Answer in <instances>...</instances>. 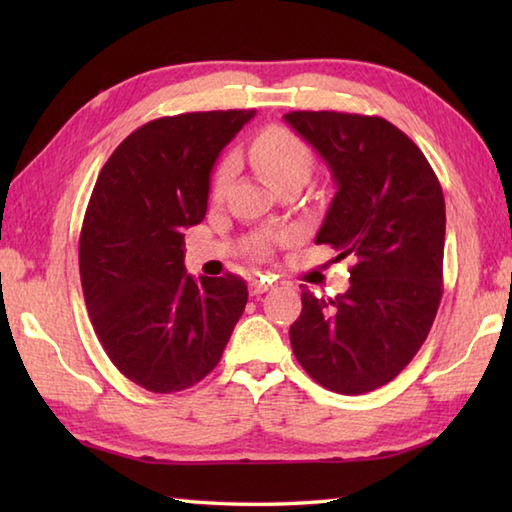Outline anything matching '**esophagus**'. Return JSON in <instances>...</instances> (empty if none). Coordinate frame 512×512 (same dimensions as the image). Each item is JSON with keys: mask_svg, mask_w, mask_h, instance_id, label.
I'll list each match as a JSON object with an SVG mask.
<instances>
[{"mask_svg": "<svg viewBox=\"0 0 512 512\" xmlns=\"http://www.w3.org/2000/svg\"><path fill=\"white\" fill-rule=\"evenodd\" d=\"M270 288H273V284H270L268 279H253L248 284V290H250V295H253V297L264 295V292H268Z\"/></svg>", "mask_w": 512, "mask_h": 512, "instance_id": "1", "label": "esophagus"}]
</instances>
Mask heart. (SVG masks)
<instances>
[{"mask_svg": "<svg viewBox=\"0 0 512 512\" xmlns=\"http://www.w3.org/2000/svg\"><path fill=\"white\" fill-rule=\"evenodd\" d=\"M250 158L266 182L279 187L286 180H306L312 171V149L299 134L286 127H268L250 145ZM233 162L226 160L217 173V189L231 178Z\"/></svg>", "mask_w": 512, "mask_h": 512, "instance_id": "heart-1", "label": "heart"}]
</instances>
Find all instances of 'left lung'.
<instances>
[{"label":"left lung","instance_id":"8db88e82","mask_svg":"<svg viewBox=\"0 0 512 512\" xmlns=\"http://www.w3.org/2000/svg\"><path fill=\"white\" fill-rule=\"evenodd\" d=\"M284 121L325 160L336 187L314 242L354 262L343 295L301 292L292 352L325 389L365 394L409 365L436 319L442 187L418 145L385 118L290 112Z\"/></svg>","mask_w":512,"mask_h":512}]
</instances>
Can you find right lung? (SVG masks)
Returning <instances> with one entry per match:
<instances>
[{
	"label": "right lung",
	"instance_id": "1",
	"mask_svg": "<svg viewBox=\"0 0 512 512\" xmlns=\"http://www.w3.org/2000/svg\"><path fill=\"white\" fill-rule=\"evenodd\" d=\"M253 116L156 118L114 149L94 184L79 239L85 306L118 372L156 394L200 383L246 308L242 277L187 275L182 231L204 220L215 160Z\"/></svg>",
	"mask_w": 512,
	"mask_h": 512
}]
</instances>
